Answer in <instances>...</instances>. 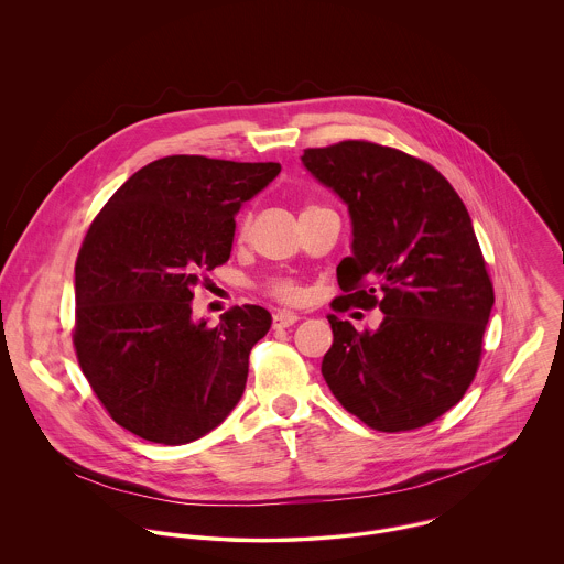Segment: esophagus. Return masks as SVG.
Segmentation results:
<instances>
[{"label":"esophagus","instance_id":"esophagus-1","mask_svg":"<svg viewBox=\"0 0 564 564\" xmlns=\"http://www.w3.org/2000/svg\"><path fill=\"white\" fill-rule=\"evenodd\" d=\"M300 322V317L291 311H280L273 315V329H282V327H289V325H295Z\"/></svg>","mask_w":564,"mask_h":564}]
</instances>
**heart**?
Returning a JSON list of instances; mask_svg holds the SVG:
<instances>
[{"mask_svg":"<svg viewBox=\"0 0 564 564\" xmlns=\"http://www.w3.org/2000/svg\"><path fill=\"white\" fill-rule=\"evenodd\" d=\"M247 232V219H241V226H239V239L245 237ZM262 291L282 302V304H300L304 300V289L300 286V282H295L293 278H282V275H275V278H269L264 284H262Z\"/></svg>","mask_w":564,"mask_h":564,"instance_id":"obj_1","label":"heart"}]
</instances>
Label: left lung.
I'll list each match as a JSON object with an SVG mask.
<instances>
[{"instance_id":"1","label":"left lung","mask_w":564,"mask_h":564,"mask_svg":"<svg viewBox=\"0 0 564 564\" xmlns=\"http://www.w3.org/2000/svg\"><path fill=\"white\" fill-rule=\"evenodd\" d=\"M302 162L351 217L332 311L384 313L376 332L327 317L323 378L373 430L423 427L463 400L482 358L495 293L471 217L432 164L393 148L340 141L304 150Z\"/></svg>"}]
</instances>
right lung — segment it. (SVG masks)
<instances>
[{"instance_id": "right-lung-1", "label": "right lung", "mask_w": 564, "mask_h": 564, "mask_svg": "<svg viewBox=\"0 0 564 564\" xmlns=\"http://www.w3.org/2000/svg\"><path fill=\"white\" fill-rule=\"evenodd\" d=\"M280 162L166 156L139 169L93 219L76 260L74 347L115 423L161 445L215 430L241 400L260 306L217 327L191 319L193 289L228 262L237 213Z\"/></svg>"}]
</instances>
